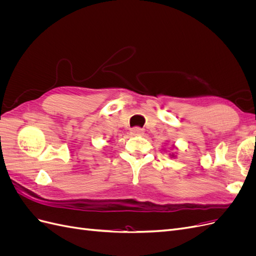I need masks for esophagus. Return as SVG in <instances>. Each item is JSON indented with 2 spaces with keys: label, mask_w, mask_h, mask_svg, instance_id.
<instances>
[{
  "label": "esophagus",
  "mask_w": 256,
  "mask_h": 256,
  "mask_svg": "<svg viewBox=\"0 0 256 256\" xmlns=\"http://www.w3.org/2000/svg\"><path fill=\"white\" fill-rule=\"evenodd\" d=\"M130 132H131V134H134V136H141V134H144V130L140 127H134L132 129L130 130Z\"/></svg>",
  "instance_id": "esophagus-1"
}]
</instances>
